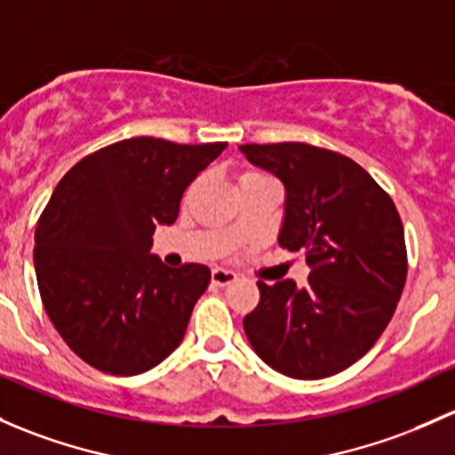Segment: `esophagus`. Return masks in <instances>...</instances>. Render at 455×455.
Here are the masks:
<instances>
[{"label": "esophagus", "mask_w": 455, "mask_h": 455, "mask_svg": "<svg viewBox=\"0 0 455 455\" xmlns=\"http://www.w3.org/2000/svg\"><path fill=\"white\" fill-rule=\"evenodd\" d=\"M212 281L218 288H224V285H231L237 281V275L233 270H224V267H215L212 272Z\"/></svg>", "instance_id": "34e87169"}]
</instances>
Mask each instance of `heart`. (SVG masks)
<instances>
[{"mask_svg":"<svg viewBox=\"0 0 455 455\" xmlns=\"http://www.w3.org/2000/svg\"><path fill=\"white\" fill-rule=\"evenodd\" d=\"M251 176H261V174H257V172H248V174L243 176V179H251ZM243 179H242V180H243Z\"/></svg>","mask_w":455,"mask_h":455,"instance_id":"heart-1","label":"heart"}]
</instances>
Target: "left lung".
Segmentation results:
<instances>
[{
	"label": "left lung",
	"instance_id": "obj_1",
	"mask_svg": "<svg viewBox=\"0 0 455 455\" xmlns=\"http://www.w3.org/2000/svg\"><path fill=\"white\" fill-rule=\"evenodd\" d=\"M242 155L285 188L279 246L303 251L307 285L257 281L243 318L257 355L294 379L355 364L388 327L408 275L403 224L390 196L348 156L309 143H246Z\"/></svg>",
	"mask_w": 455,
	"mask_h": 455
}]
</instances>
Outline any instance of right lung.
<instances>
[{
	"label": "right lung",
	"instance_id": "add662e5",
	"mask_svg": "<svg viewBox=\"0 0 455 455\" xmlns=\"http://www.w3.org/2000/svg\"><path fill=\"white\" fill-rule=\"evenodd\" d=\"M224 148L135 137L84 156L56 185L35 233L36 283L80 360L140 375L183 342L212 270L167 267L152 235L176 222L185 189Z\"/></svg>",
	"mask_w": 455,
	"mask_h": 455
}]
</instances>
